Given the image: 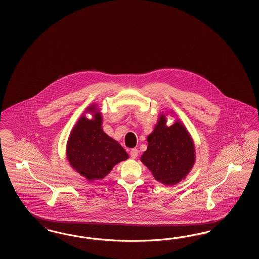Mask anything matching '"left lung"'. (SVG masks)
<instances>
[{
	"label": "left lung",
	"instance_id": "left-lung-1",
	"mask_svg": "<svg viewBox=\"0 0 259 259\" xmlns=\"http://www.w3.org/2000/svg\"><path fill=\"white\" fill-rule=\"evenodd\" d=\"M94 111V107L88 109ZM102 116L94 119L82 116L74 126L67 146V156L72 167L87 180H100L117 163L128 158L124 148L102 129Z\"/></svg>",
	"mask_w": 259,
	"mask_h": 259
}]
</instances>
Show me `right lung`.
<instances>
[{"instance_id": "obj_1", "label": "right lung", "mask_w": 259, "mask_h": 259, "mask_svg": "<svg viewBox=\"0 0 259 259\" xmlns=\"http://www.w3.org/2000/svg\"><path fill=\"white\" fill-rule=\"evenodd\" d=\"M148 143L141 160L155 180L165 185H176L192 168L195 161L193 143L181 122L168 127L161 116L154 131L148 136Z\"/></svg>"}]
</instances>
